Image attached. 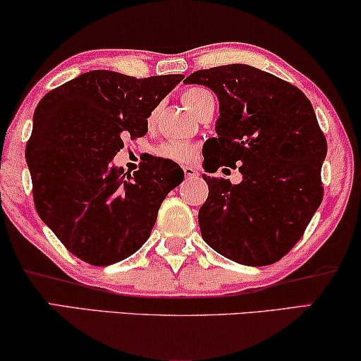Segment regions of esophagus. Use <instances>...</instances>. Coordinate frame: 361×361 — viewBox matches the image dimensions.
I'll return each instance as SVG.
<instances>
[{
  "label": "esophagus",
  "instance_id": "1",
  "mask_svg": "<svg viewBox=\"0 0 361 361\" xmlns=\"http://www.w3.org/2000/svg\"><path fill=\"white\" fill-rule=\"evenodd\" d=\"M184 174L185 177H194L197 176V171L192 166H184Z\"/></svg>",
  "mask_w": 361,
  "mask_h": 361
}]
</instances>
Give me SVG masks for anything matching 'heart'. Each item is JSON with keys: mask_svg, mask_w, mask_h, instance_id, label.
<instances>
[{"mask_svg": "<svg viewBox=\"0 0 361 361\" xmlns=\"http://www.w3.org/2000/svg\"><path fill=\"white\" fill-rule=\"evenodd\" d=\"M210 93L209 90L200 87H192L187 88L182 93V103L189 108L192 113H195L197 108L200 106V103L209 97ZM147 125L152 126L156 121V111H151L149 116H147ZM157 156L164 157L167 161H174V162H180V164H187V162L194 161V157L197 156V146L192 145V142H185V141H167L164 145L159 146L157 149Z\"/></svg>", "mask_w": 361, "mask_h": 361, "instance_id": "b5f03b06", "label": "heart"}]
</instances>
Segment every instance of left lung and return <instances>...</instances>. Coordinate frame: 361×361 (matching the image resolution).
<instances>
[{
  "label": "left lung",
  "instance_id": "obj_1",
  "mask_svg": "<svg viewBox=\"0 0 361 361\" xmlns=\"http://www.w3.org/2000/svg\"><path fill=\"white\" fill-rule=\"evenodd\" d=\"M184 82L216 93L219 136L207 145L243 174L240 184L202 174V238L240 264H273L302 238L324 197L327 140L314 108L293 83L245 63L197 71Z\"/></svg>",
  "mask_w": 361,
  "mask_h": 361
}]
</instances>
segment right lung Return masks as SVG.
Listing matches in <instances>:
<instances>
[{"instance_id":"obj_1","label":"right lung","mask_w":361,"mask_h":361,"mask_svg":"<svg viewBox=\"0 0 361 361\" xmlns=\"http://www.w3.org/2000/svg\"><path fill=\"white\" fill-rule=\"evenodd\" d=\"M182 78L92 71L39 102L26 145L34 205L78 259L108 266L136 253L184 180L164 157H147L133 174L111 164L123 137L145 136L149 113Z\"/></svg>"}]
</instances>
